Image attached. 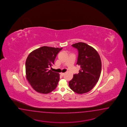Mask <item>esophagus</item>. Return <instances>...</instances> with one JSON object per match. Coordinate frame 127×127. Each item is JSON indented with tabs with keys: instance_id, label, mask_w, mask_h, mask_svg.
<instances>
[{
	"instance_id": "esophagus-1",
	"label": "esophagus",
	"mask_w": 127,
	"mask_h": 127,
	"mask_svg": "<svg viewBox=\"0 0 127 127\" xmlns=\"http://www.w3.org/2000/svg\"><path fill=\"white\" fill-rule=\"evenodd\" d=\"M60 74L62 76H64V73H63V72H61L60 73Z\"/></svg>"
}]
</instances>
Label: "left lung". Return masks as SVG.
<instances>
[{
	"mask_svg": "<svg viewBox=\"0 0 127 127\" xmlns=\"http://www.w3.org/2000/svg\"><path fill=\"white\" fill-rule=\"evenodd\" d=\"M78 51L77 64L80 67L78 74L69 82L71 89L77 94L89 92L98 82L101 71V61L97 51L86 43L72 45Z\"/></svg>",
	"mask_w": 127,
	"mask_h": 127,
	"instance_id": "8db88e82",
	"label": "left lung"
}]
</instances>
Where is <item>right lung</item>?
Masks as SVG:
<instances>
[{
    "instance_id": "1",
    "label": "right lung",
    "mask_w": 127,
    "mask_h": 127,
    "mask_svg": "<svg viewBox=\"0 0 127 127\" xmlns=\"http://www.w3.org/2000/svg\"><path fill=\"white\" fill-rule=\"evenodd\" d=\"M62 49L42 46L28 56L26 61V78L36 92L48 94L57 87L60 74L48 68L54 64L57 55Z\"/></svg>"
}]
</instances>
